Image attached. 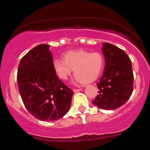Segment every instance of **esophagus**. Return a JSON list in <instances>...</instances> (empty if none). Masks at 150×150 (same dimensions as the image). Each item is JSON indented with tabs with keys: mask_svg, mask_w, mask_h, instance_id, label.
Here are the masks:
<instances>
[{
	"mask_svg": "<svg viewBox=\"0 0 150 150\" xmlns=\"http://www.w3.org/2000/svg\"><path fill=\"white\" fill-rule=\"evenodd\" d=\"M82 90V88H79V89H76V88H74V89H73V91H74V92H78V91H80Z\"/></svg>",
	"mask_w": 150,
	"mask_h": 150,
	"instance_id": "esophagus-1",
	"label": "esophagus"
}]
</instances>
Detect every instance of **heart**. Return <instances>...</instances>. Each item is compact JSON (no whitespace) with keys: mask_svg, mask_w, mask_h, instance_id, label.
Masks as SVG:
<instances>
[{"mask_svg":"<svg viewBox=\"0 0 150 150\" xmlns=\"http://www.w3.org/2000/svg\"><path fill=\"white\" fill-rule=\"evenodd\" d=\"M104 66V59L98 52L76 50L64 55V60L56 59L53 62L55 73L61 79L66 80L74 71L75 80L88 84L98 79Z\"/></svg>","mask_w":150,"mask_h":150,"instance_id":"obj_1","label":"heart"}]
</instances>
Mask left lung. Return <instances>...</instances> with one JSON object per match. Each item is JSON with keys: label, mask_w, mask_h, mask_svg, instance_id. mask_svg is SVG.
Instances as JSON below:
<instances>
[{"label": "left lung", "mask_w": 150, "mask_h": 150, "mask_svg": "<svg viewBox=\"0 0 150 150\" xmlns=\"http://www.w3.org/2000/svg\"><path fill=\"white\" fill-rule=\"evenodd\" d=\"M105 60L103 75L97 83L99 95L92 104L100 109H117L129 99L133 91L132 62L122 50L108 43H103Z\"/></svg>", "instance_id": "1"}]
</instances>
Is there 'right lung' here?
<instances>
[{
    "label": "right lung",
    "instance_id": "1",
    "mask_svg": "<svg viewBox=\"0 0 150 150\" xmlns=\"http://www.w3.org/2000/svg\"><path fill=\"white\" fill-rule=\"evenodd\" d=\"M50 48V45H38L21 59L17 83L28 112L38 120L51 122L68 112L74 91L55 74Z\"/></svg>",
    "mask_w": 150,
    "mask_h": 150
}]
</instances>
